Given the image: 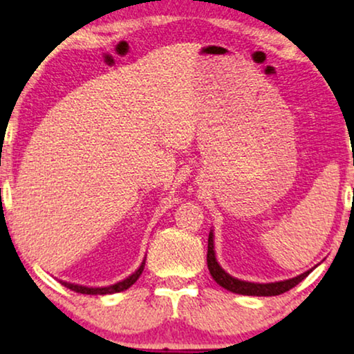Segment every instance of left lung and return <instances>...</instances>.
<instances>
[{
    "label": "left lung",
    "instance_id": "1",
    "mask_svg": "<svg viewBox=\"0 0 354 354\" xmlns=\"http://www.w3.org/2000/svg\"><path fill=\"white\" fill-rule=\"evenodd\" d=\"M207 269L212 275V279L216 280L221 287H224L229 292L239 293V295H250V297H275V295H282L285 292H288L290 288L297 287V285L301 282L303 279L308 277V272H304L298 277L290 279V280H283V282H274V283H251V282H245V280H239L235 277H232L225 272L224 269L217 264L216 261V254H214V240H212V232L209 234V239H207Z\"/></svg>",
    "mask_w": 354,
    "mask_h": 354
}]
</instances>
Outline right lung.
Wrapping results in <instances>:
<instances>
[{"instance_id": "right-lung-1", "label": "right lung", "mask_w": 354, "mask_h": 354, "mask_svg": "<svg viewBox=\"0 0 354 354\" xmlns=\"http://www.w3.org/2000/svg\"><path fill=\"white\" fill-rule=\"evenodd\" d=\"M143 268H145V261L142 263V266L135 270L132 275H129L127 279L122 280V282L119 283H114V285H109V287H101V288H91V287H82V285H74V283H67V282H61L64 287H67L72 292H77V293H84V295H111V293H118V292H124V290H127L129 287H132V285L137 282L140 275L143 272Z\"/></svg>"}]
</instances>
